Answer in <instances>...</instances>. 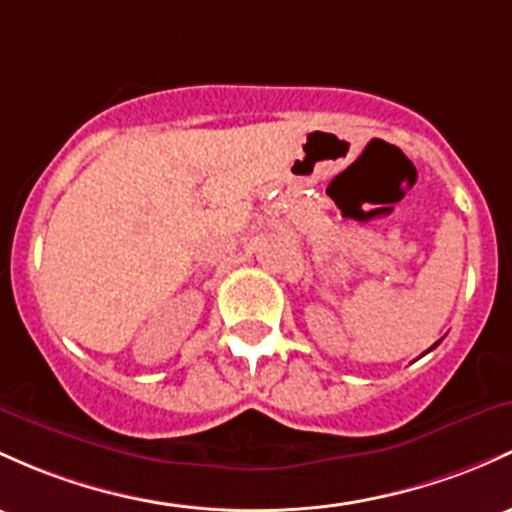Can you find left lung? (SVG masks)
Segmentation results:
<instances>
[{"label": "left lung", "instance_id": "8db88e82", "mask_svg": "<svg viewBox=\"0 0 512 512\" xmlns=\"http://www.w3.org/2000/svg\"><path fill=\"white\" fill-rule=\"evenodd\" d=\"M437 345H440V340H437V342H435V345H432V347H437ZM432 347H430V350H432Z\"/></svg>", "mask_w": 512, "mask_h": 512}]
</instances>
